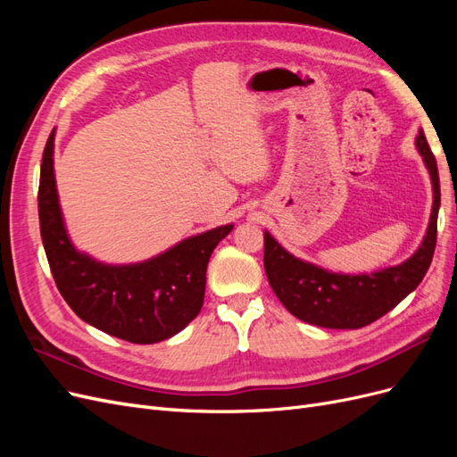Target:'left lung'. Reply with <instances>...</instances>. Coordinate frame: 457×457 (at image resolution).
<instances>
[{
	"label": "left lung",
	"instance_id": "obj_1",
	"mask_svg": "<svg viewBox=\"0 0 457 457\" xmlns=\"http://www.w3.org/2000/svg\"><path fill=\"white\" fill-rule=\"evenodd\" d=\"M431 175L433 212L420 250L396 267L371 274H337L301 261L265 232V272L272 292L299 320L329 329H356L376 322L420 286L433 261L440 183L436 160L423 131L416 139Z\"/></svg>",
	"mask_w": 457,
	"mask_h": 457
}]
</instances>
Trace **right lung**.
<instances>
[{"instance_id":"1","label":"right lung","mask_w":457,"mask_h":457,"mask_svg":"<svg viewBox=\"0 0 457 457\" xmlns=\"http://www.w3.org/2000/svg\"><path fill=\"white\" fill-rule=\"evenodd\" d=\"M51 131L41 160L37 213L51 274L78 318L108 336L150 345L179 334L204 305L205 270L232 225L187 238L137 265H104L68 238L53 171Z\"/></svg>"}]
</instances>
